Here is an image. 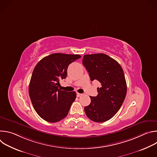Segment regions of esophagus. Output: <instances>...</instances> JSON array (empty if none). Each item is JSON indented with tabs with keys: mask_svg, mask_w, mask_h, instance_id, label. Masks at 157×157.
I'll return each instance as SVG.
<instances>
[{
	"mask_svg": "<svg viewBox=\"0 0 157 157\" xmlns=\"http://www.w3.org/2000/svg\"><path fill=\"white\" fill-rule=\"evenodd\" d=\"M76 95H77V97H80V96H81L82 94H80V93H77Z\"/></svg>",
	"mask_w": 157,
	"mask_h": 157,
	"instance_id": "1",
	"label": "esophagus"
}]
</instances>
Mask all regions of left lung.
Here are the masks:
<instances>
[{
    "instance_id": "left-lung-1",
    "label": "left lung",
    "mask_w": 157,
    "mask_h": 157,
    "mask_svg": "<svg viewBox=\"0 0 157 157\" xmlns=\"http://www.w3.org/2000/svg\"><path fill=\"white\" fill-rule=\"evenodd\" d=\"M82 64L91 81L98 80L101 84L98 96L90 97L85 113L94 122H105L115 116L125 99L127 84L123 70L117 61L103 53L85 55Z\"/></svg>"
}]
</instances>
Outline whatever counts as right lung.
<instances>
[{"label": "right lung", "instance_id": "right-lung-1", "mask_svg": "<svg viewBox=\"0 0 157 157\" xmlns=\"http://www.w3.org/2000/svg\"><path fill=\"white\" fill-rule=\"evenodd\" d=\"M81 57L79 55L53 53L35 66L30 81L29 96L36 113L43 120L56 122L68 115L76 93L60 90L59 81L66 78L70 64Z\"/></svg>", "mask_w": 157, "mask_h": 157}]
</instances>
